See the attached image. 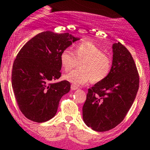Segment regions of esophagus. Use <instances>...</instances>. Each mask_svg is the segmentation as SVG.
I'll list each match as a JSON object with an SVG mask.
<instances>
[{"label": "esophagus", "instance_id": "1", "mask_svg": "<svg viewBox=\"0 0 150 150\" xmlns=\"http://www.w3.org/2000/svg\"><path fill=\"white\" fill-rule=\"evenodd\" d=\"M78 89V87L75 85H71V89L72 90H76V89Z\"/></svg>", "mask_w": 150, "mask_h": 150}]
</instances>
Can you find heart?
Listing matches in <instances>:
<instances>
[{"instance_id":"heart-1","label":"heart","mask_w":150,"mask_h":150,"mask_svg":"<svg viewBox=\"0 0 150 150\" xmlns=\"http://www.w3.org/2000/svg\"><path fill=\"white\" fill-rule=\"evenodd\" d=\"M63 69L69 71L80 63V69L64 75L67 81L75 85H84L89 81L94 83L101 82L108 76L112 68V59L102 50L91 42L77 44L74 51L66 49L60 56Z\"/></svg>"}]
</instances>
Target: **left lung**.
<instances>
[{"label": "left lung", "mask_w": 150, "mask_h": 150, "mask_svg": "<svg viewBox=\"0 0 150 150\" xmlns=\"http://www.w3.org/2000/svg\"><path fill=\"white\" fill-rule=\"evenodd\" d=\"M112 48L110 74L88 89L82 107L84 122L97 132L107 131L123 121L139 88V74L130 53L120 42Z\"/></svg>", "instance_id": "1"}]
</instances>
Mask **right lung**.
<instances>
[{"instance_id": "right-lung-1", "label": "right lung", "mask_w": 150, "mask_h": 150, "mask_svg": "<svg viewBox=\"0 0 150 150\" xmlns=\"http://www.w3.org/2000/svg\"><path fill=\"white\" fill-rule=\"evenodd\" d=\"M69 33L51 31L39 33L20 49L13 63L12 87L19 108L26 118L37 123L52 118L70 83L53 81L61 76L60 56L79 40Z\"/></svg>"}]
</instances>
